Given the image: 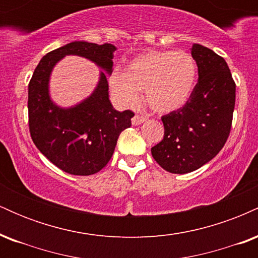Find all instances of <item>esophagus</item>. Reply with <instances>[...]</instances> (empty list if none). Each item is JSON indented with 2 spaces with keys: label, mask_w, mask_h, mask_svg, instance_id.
<instances>
[{
  "label": "esophagus",
  "mask_w": 258,
  "mask_h": 258,
  "mask_svg": "<svg viewBox=\"0 0 258 258\" xmlns=\"http://www.w3.org/2000/svg\"><path fill=\"white\" fill-rule=\"evenodd\" d=\"M147 119L144 116H141V115H135L132 119V125L133 126H138V125H142V123L144 122Z\"/></svg>",
  "instance_id": "34e87169"
}]
</instances>
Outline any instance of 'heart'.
Returning <instances> with one entry per match:
<instances>
[{"label":"heart","mask_w":258,"mask_h":258,"mask_svg":"<svg viewBox=\"0 0 258 258\" xmlns=\"http://www.w3.org/2000/svg\"><path fill=\"white\" fill-rule=\"evenodd\" d=\"M197 64L184 51H150L127 63L125 73L112 72L109 88L121 106L139 102V92L154 111L179 110L190 99L197 82Z\"/></svg>","instance_id":"heart-1"}]
</instances>
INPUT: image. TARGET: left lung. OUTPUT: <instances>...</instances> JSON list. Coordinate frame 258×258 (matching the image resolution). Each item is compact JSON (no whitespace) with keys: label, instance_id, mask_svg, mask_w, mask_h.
I'll list each match as a JSON object with an SVG mask.
<instances>
[{"label":"left lung","instance_id":"obj_1","mask_svg":"<svg viewBox=\"0 0 258 258\" xmlns=\"http://www.w3.org/2000/svg\"><path fill=\"white\" fill-rule=\"evenodd\" d=\"M190 53L198 65V84L182 109L161 117L164 139L152 148L160 166L177 174L193 172L221 152L235 105V84L226 60L199 43Z\"/></svg>","mask_w":258,"mask_h":258}]
</instances>
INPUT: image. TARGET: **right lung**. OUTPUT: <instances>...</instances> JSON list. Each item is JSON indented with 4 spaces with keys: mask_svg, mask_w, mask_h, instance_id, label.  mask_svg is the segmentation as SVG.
<instances>
[{
    "mask_svg": "<svg viewBox=\"0 0 258 258\" xmlns=\"http://www.w3.org/2000/svg\"><path fill=\"white\" fill-rule=\"evenodd\" d=\"M114 44L74 41L47 53L29 84V127L37 149L64 172L90 176L111 159L117 138L131 126L132 111H117L109 99L108 75L112 72ZM67 55H78L96 63L100 79L92 93L72 107L51 99L49 81L52 69Z\"/></svg>",
    "mask_w": 258,
    "mask_h": 258,
    "instance_id": "add662e5",
    "label": "right lung"
}]
</instances>
